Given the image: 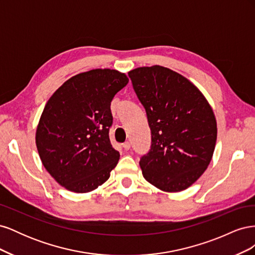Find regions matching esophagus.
Here are the masks:
<instances>
[{"mask_svg":"<svg viewBox=\"0 0 255 255\" xmlns=\"http://www.w3.org/2000/svg\"><path fill=\"white\" fill-rule=\"evenodd\" d=\"M122 146H123V148H125V150H127V151H128V150H129V149H130V143H129L128 141H126L125 143L122 144Z\"/></svg>","mask_w":255,"mask_h":255,"instance_id":"esophagus-1","label":"esophagus"}]
</instances>
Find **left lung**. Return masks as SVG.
I'll use <instances>...</instances> for the list:
<instances>
[{
    "label": "left lung",
    "instance_id": "1",
    "mask_svg": "<svg viewBox=\"0 0 255 255\" xmlns=\"http://www.w3.org/2000/svg\"><path fill=\"white\" fill-rule=\"evenodd\" d=\"M151 129V149L139 165L160 190L188 188L210 165L217 139L211 105L194 84L161 66L128 72Z\"/></svg>",
    "mask_w": 255,
    "mask_h": 255
}]
</instances>
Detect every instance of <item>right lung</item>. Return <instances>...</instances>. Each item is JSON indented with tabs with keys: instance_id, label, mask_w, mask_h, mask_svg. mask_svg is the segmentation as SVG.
I'll use <instances>...</instances> for the list:
<instances>
[{
	"instance_id": "right-lung-1",
	"label": "right lung",
	"mask_w": 255,
	"mask_h": 255,
	"mask_svg": "<svg viewBox=\"0 0 255 255\" xmlns=\"http://www.w3.org/2000/svg\"><path fill=\"white\" fill-rule=\"evenodd\" d=\"M128 83L111 69L72 76L44 106L36 130V145L47 171L66 189L88 192L105 183L120 154L113 148L111 103Z\"/></svg>"
}]
</instances>
